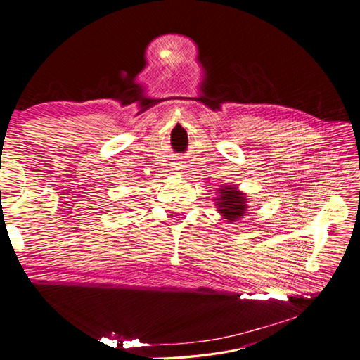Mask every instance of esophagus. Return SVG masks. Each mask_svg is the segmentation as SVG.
<instances>
[{"instance_id":"34e87169","label":"esophagus","mask_w":360,"mask_h":360,"mask_svg":"<svg viewBox=\"0 0 360 360\" xmlns=\"http://www.w3.org/2000/svg\"><path fill=\"white\" fill-rule=\"evenodd\" d=\"M172 169L176 171V172H181V169H184V165H183V162H177V163H174V167H172Z\"/></svg>"}]
</instances>
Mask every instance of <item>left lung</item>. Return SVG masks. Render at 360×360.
<instances>
[{
  "label": "left lung",
  "instance_id": "8db88e82",
  "mask_svg": "<svg viewBox=\"0 0 360 360\" xmlns=\"http://www.w3.org/2000/svg\"><path fill=\"white\" fill-rule=\"evenodd\" d=\"M217 193H219V197L216 198L217 212L224 216V219L234 222L246 213L248 201L245 198V193L237 191L236 186H222Z\"/></svg>",
  "mask_w": 360,
  "mask_h": 360
}]
</instances>
